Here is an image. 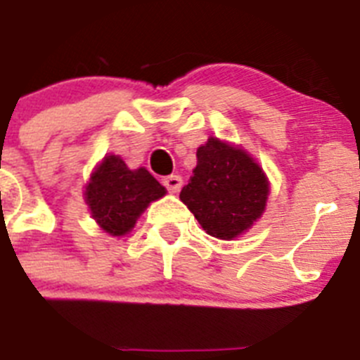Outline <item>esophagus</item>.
Instances as JSON below:
<instances>
[{
  "label": "esophagus",
  "instance_id": "obj_1",
  "mask_svg": "<svg viewBox=\"0 0 360 360\" xmlns=\"http://www.w3.org/2000/svg\"><path fill=\"white\" fill-rule=\"evenodd\" d=\"M163 184L167 186L168 192L172 193H179L181 186H183V179L179 176H168L163 179Z\"/></svg>",
  "mask_w": 360,
  "mask_h": 360
}]
</instances>
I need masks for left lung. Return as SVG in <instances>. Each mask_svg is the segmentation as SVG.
<instances>
[{"label": "left lung", "instance_id": "8db88e82", "mask_svg": "<svg viewBox=\"0 0 360 360\" xmlns=\"http://www.w3.org/2000/svg\"><path fill=\"white\" fill-rule=\"evenodd\" d=\"M269 190L264 168L251 154L210 136L197 148V167L179 199L208 235L233 240L264 215Z\"/></svg>", "mask_w": 360, "mask_h": 360}]
</instances>
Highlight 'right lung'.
Returning a JSON list of instances; mask_svg holds the SVG:
<instances>
[{
  "mask_svg": "<svg viewBox=\"0 0 360 360\" xmlns=\"http://www.w3.org/2000/svg\"><path fill=\"white\" fill-rule=\"evenodd\" d=\"M167 195V188L145 167L131 168L120 156L103 158L89 176L84 200L96 224L111 236H124L154 200Z\"/></svg>",
  "mask_w": 360,
  "mask_h": 360,
  "instance_id": "right-lung-1",
  "label": "right lung"
}]
</instances>
